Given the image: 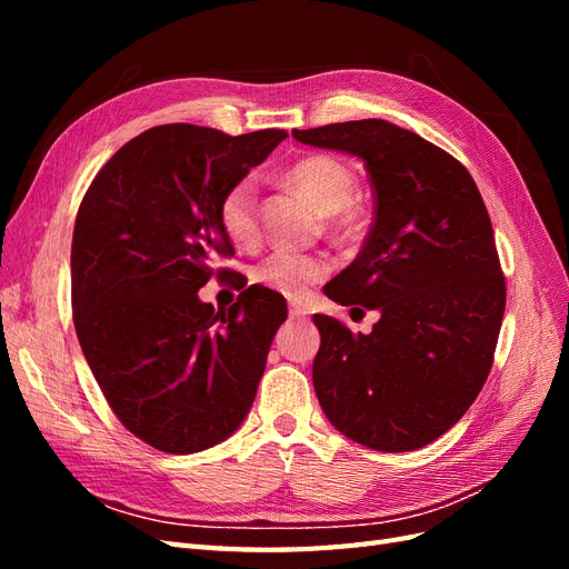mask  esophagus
Returning <instances> with one entry per match:
<instances>
[{"mask_svg":"<svg viewBox=\"0 0 569 569\" xmlns=\"http://www.w3.org/2000/svg\"><path fill=\"white\" fill-rule=\"evenodd\" d=\"M306 316H308V311H306V308H303L301 303H295V301L289 303V318H291V320H303Z\"/></svg>","mask_w":569,"mask_h":569,"instance_id":"esophagus-1","label":"esophagus"}]
</instances>
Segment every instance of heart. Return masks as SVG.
I'll return each instance as SVG.
<instances>
[{
	"label": "heart",
	"instance_id": "1",
	"mask_svg": "<svg viewBox=\"0 0 569 569\" xmlns=\"http://www.w3.org/2000/svg\"><path fill=\"white\" fill-rule=\"evenodd\" d=\"M287 182L301 192L325 216H339L341 228L356 226V176L330 153H313L287 170ZM218 226L232 244L249 247L258 239V199L251 178L237 180L218 203ZM330 272V263L318 253L274 249L253 268V280L284 297L299 299L303 291Z\"/></svg>",
	"mask_w": 569,
	"mask_h": 569
}]
</instances>
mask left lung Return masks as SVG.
<instances>
[{
    "label": "left lung",
    "instance_id": "1",
    "mask_svg": "<svg viewBox=\"0 0 569 569\" xmlns=\"http://www.w3.org/2000/svg\"><path fill=\"white\" fill-rule=\"evenodd\" d=\"M366 163L375 220L356 261L322 291L380 311L370 335L313 316V387L343 437L385 453L432 443L485 387L506 280L479 189L451 153L380 118L291 130Z\"/></svg>",
    "mask_w": 569,
    "mask_h": 569
}]
</instances>
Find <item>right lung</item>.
<instances>
[{"mask_svg": "<svg viewBox=\"0 0 569 569\" xmlns=\"http://www.w3.org/2000/svg\"><path fill=\"white\" fill-rule=\"evenodd\" d=\"M287 137L170 123L120 147L84 194L71 247L73 322L111 410L163 453L226 441L244 422L287 303L251 284L228 311L197 291L218 256L226 189Z\"/></svg>", "mask_w": 569, "mask_h": 569, "instance_id": "right-lung-1", "label": "right lung"}]
</instances>
